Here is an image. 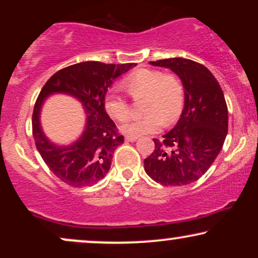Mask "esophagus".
Here are the masks:
<instances>
[{"mask_svg": "<svg viewBox=\"0 0 258 258\" xmlns=\"http://www.w3.org/2000/svg\"><path fill=\"white\" fill-rule=\"evenodd\" d=\"M125 141L126 142H136V141H137V137H131V136H126Z\"/></svg>", "mask_w": 258, "mask_h": 258, "instance_id": "obj_1", "label": "esophagus"}]
</instances>
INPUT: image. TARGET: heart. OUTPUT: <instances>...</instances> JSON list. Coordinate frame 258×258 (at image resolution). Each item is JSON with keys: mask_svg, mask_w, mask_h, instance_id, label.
<instances>
[{"mask_svg": "<svg viewBox=\"0 0 258 258\" xmlns=\"http://www.w3.org/2000/svg\"><path fill=\"white\" fill-rule=\"evenodd\" d=\"M122 87L135 99L143 98L142 111L146 116L127 120L120 126L123 135L131 137L154 133L162 123L170 125L182 111L184 91L179 80L158 70L142 69L122 81ZM105 111L111 119L122 121L128 116V104L123 97L110 92L104 100Z\"/></svg>", "mask_w": 258, "mask_h": 258, "instance_id": "heart-1", "label": "heart"}]
</instances>
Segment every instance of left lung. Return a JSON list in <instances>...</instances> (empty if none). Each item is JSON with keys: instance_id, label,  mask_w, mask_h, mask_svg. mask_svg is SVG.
<instances>
[{"instance_id": "1", "label": "left lung", "mask_w": 258, "mask_h": 258, "mask_svg": "<svg viewBox=\"0 0 258 258\" xmlns=\"http://www.w3.org/2000/svg\"><path fill=\"white\" fill-rule=\"evenodd\" d=\"M178 76L184 106L176 126L154 139L155 149L144 160L148 176L162 185H185L209 170L228 133V109L217 80L207 68L184 58L149 61Z\"/></svg>"}]
</instances>
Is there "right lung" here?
<instances>
[{"label":"right lung","mask_w":258,"mask_h":258,"mask_svg":"<svg viewBox=\"0 0 258 258\" xmlns=\"http://www.w3.org/2000/svg\"><path fill=\"white\" fill-rule=\"evenodd\" d=\"M137 64H104L82 61L55 73L35 103L32 135L43 161L59 179L72 186L96 184L110 170L116 148L123 143V136L104 108L105 94L119 76ZM67 94L78 99L86 115L84 131L76 141L67 146L52 142L40 126V110L48 96Z\"/></svg>","instance_id":"1"}]
</instances>
